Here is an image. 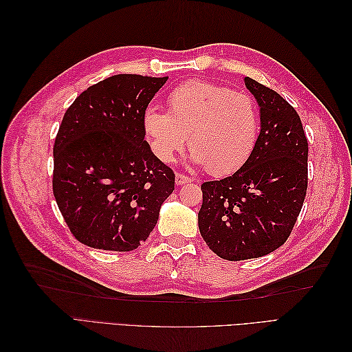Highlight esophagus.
Returning a JSON list of instances; mask_svg holds the SVG:
<instances>
[{
  "label": "esophagus",
  "instance_id": "1",
  "mask_svg": "<svg viewBox=\"0 0 352 352\" xmlns=\"http://www.w3.org/2000/svg\"><path fill=\"white\" fill-rule=\"evenodd\" d=\"M175 179H176V185H177V186L190 182V177L185 176L184 173H176V177H175Z\"/></svg>",
  "mask_w": 352,
  "mask_h": 352
}]
</instances>
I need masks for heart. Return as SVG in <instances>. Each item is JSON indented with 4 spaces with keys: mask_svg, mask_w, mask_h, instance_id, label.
<instances>
[{
    "mask_svg": "<svg viewBox=\"0 0 352 352\" xmlns=\"http://www.w3.org/2000/svg\"><path fill=\"white\" fill-rule=\"evenodd\" d=\"M168 113L153 105L142 117L153 154L173 162L189 136L190 160L212 176H225L248 162L260 133V113L252 97L221 85L190 80L168 95Z\"/></svg>",
    "mask_w": 352,
    "mask_h": 352,
    "instance_id": "b5f03b06",
    "label": "heart"
}]
</instances>
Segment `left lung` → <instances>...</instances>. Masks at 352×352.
<instances>
[{
	"mask_svg": "<svg viewBox=\"0 0 352 352\" xmlns=\"http://www.w3.org/2000/svg\"><path fill=\"white\" fill-rule=\"evenodd\" d=\"M260 105L261 129L238 172L201 185L198 228L220 258H258L289 238L308 184V142L300 116L280 95L245 78Z\"/></svg>",
	"mask_w": 352,
	"mask_h": 352,
	"instance_id": "8db88e82",
	"label": "left lung"
}]
</instances>
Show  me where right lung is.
<instances>
[{"instance_id":"right-lung-1","label":"right lung","mask_w":352,"mask_h":352,"mask_svg":"<svg viewBox=\"0 0 352 352\" xmlns=\"http://www.w3.org/2000/svg\"><path fill=\"white\" fill-rule=\"evenodd\" d=\"M168 78L114 74L67 109L54 142L52 192L73 236L132 251L150 236L175 173L145 141L142 117Z\"/></svg>"}]
</instances>
